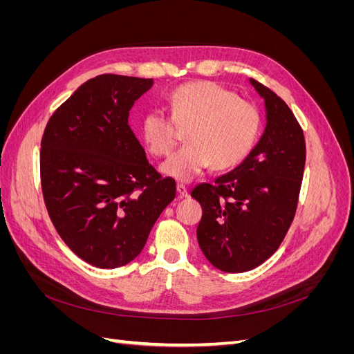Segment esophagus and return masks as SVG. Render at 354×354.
Here are the masks:
<instances>
[{"mask_svg":"<svg viewBox=\"0 0 354 354\" xmlns=\"http://www.w3.org/2000/svg\"><path fill=\"white\" fill-rule=\"evenodd\" d=\"M177 194L180 195V198H187V187L185 185H177Z\"/></svg>","mask_w":354,"mask_h":354,"instance_id":"34e87169","label":"esophagus"}]
</instances>
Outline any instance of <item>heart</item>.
I'll list each match as a JSON object with an SVG mask.
<instances>
[{"label": "heart", "instance_id": "b5f03b06", "mask_svg": "<svg viewBox=\"0 0 354 354\" xmlns=\"http://www.w3.org/2000/svg\"><path fill=\"white\" fill-rule=\"evenodd\" d=\"M171 116L149 111L142 124L143 140L153 156H165L177 145V127L190 125L185 145L160 165L178 181H190L211 164L224 169L238 165L251 152L260 130L255 106L221 85L195 81L180 85L169 95Z\"/></svg>", "mask_w": 354, "mask_h": 354}]
</instances>
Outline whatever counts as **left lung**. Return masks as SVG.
Masks as SVG:
<instances>
[{"label": "left lung", "mask_w": 354, "mask_h": 354, "mask_svg": "<svg viewBox=\"0 0 354 354\" xmlns=\"http://www.w3.org/2000/svg\"><path fill=\"white\" fill-rule=\"evenodd\" d=\"M250 82L266 106L260 142L230 173L190 194L202 207L201 250L226 273L252 270L279 248L295 216L306 164L304 134L291 109L270 88Z\"/></svg>", "instance_id": "8db88e82"}]
</instances>
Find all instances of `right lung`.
Returning <instances> with one entry per match:
<instances>
[{
    "label": "right lung",
    "mask_w": 354,
    "mask_h": 354,
    "mask_svg": "<svg viewBox=\"0 0 354 354\" xmlns=\"http://www.w3.org/2000/svg\"><path fill=\"white\" fill-rule=\"evenodd\" d=\"M153 80L104 73L51 115L41 140V187L57 233L80 259L116 269L142 252L176 198V181L149 164L128 125Z\"/></svg>",
    "instance_id": "1"
}]
</instances>
